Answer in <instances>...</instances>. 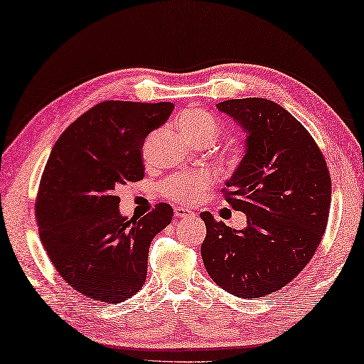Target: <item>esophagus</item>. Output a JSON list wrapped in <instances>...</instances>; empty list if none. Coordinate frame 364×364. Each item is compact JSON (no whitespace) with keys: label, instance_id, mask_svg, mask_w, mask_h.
Wrapping results in <instances>:
<instances>
[{"label":"esophagus","instance_id":"esophagus-1","mask_svg":"<svg viewBox=\"0 0 364 364\" xmlns=\"http://www.w3.org/2000/svg\"><path fill=\"white\" fill-rule=\"evenodd\" d=\"M192 214H193L192 211L187 210V208H182V206H177L176 210H174V216L178 218V219H181V218H187V216H192Z\"/></svg>","mask_w":364,"mask_h":364}]
</instances>
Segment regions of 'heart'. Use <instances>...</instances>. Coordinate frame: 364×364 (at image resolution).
Instances as JSON below:
<instances>
[{
    "label": "heart",
    "instance_id": "heart-1",
    "mask_svg": "<svg viewBox=\"0 0 364 364\" xmlns=\"http://www.w3.org/2000/svg\"><path fill=\"white\" fill-rule=\"evenodd\" d=\"M178 129L190 141L200 143L205 140H214L219 134V122L205 109H188L178 119ZM242 151L232 154V161L238 163ZM213 183V176L206 171L198 172H178L164 181L161 190L168 198L178 203H193L198 196Z\"/></svg>",
    "mask_w": 364,
    "mask_h": 364
}]
</instances>
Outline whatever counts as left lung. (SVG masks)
<instances>
[{
  "instance_id": "left-lung-1",
  "label": "left lung",
  "mask_w": 364,
  "mask_h": 364,
  "mask_svg": "<svg viewBox=\"0 0 364 364\" xmlns=\"http://www.w3.org/2000/svg\"><path fill=\"white\" fill-rule=\"evenodd\" d=\"M216 108L248 134L245 156L223 188L248 225L232 230L201 213V258L219 287L258 299L294 281L318 250L329 219L331 174L311 134L274 101L225 100Z\"/></svg>"
}]
</instances>
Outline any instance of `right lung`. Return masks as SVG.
<instances>
[{
  "label": "right lung",
  "mask_w": 364,
  "mask_h": 364,
  "mask_svg": "<svg viewBox=\"0 0 364 364\" xmlns=\"http://www.w3.org/2000/svg\"><path fill=\"white\" fill-rule=\"evenodd\" d=\"M172 109L169 101H103L53 146L35 200L40 240L59 276L87 299L121 303L145 284L150 243L174 210L158 203L127 221L117 188L145 177L143 143Z\"/></svg>",
  "instance_id": "right-lung-1"
}]
</instances>
